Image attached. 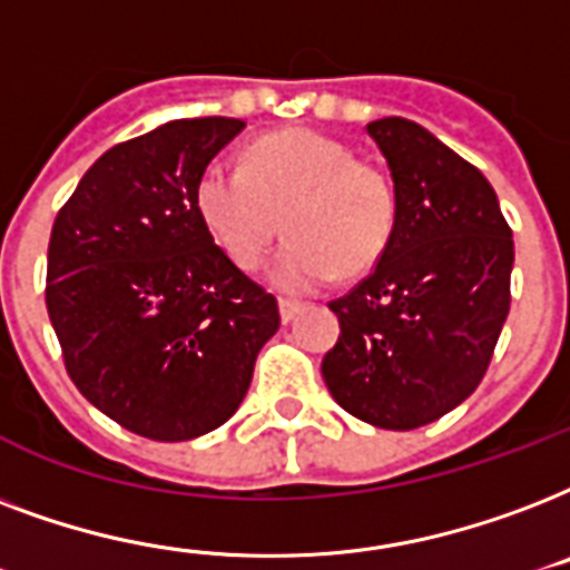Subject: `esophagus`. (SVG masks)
Masks as SVG:
<instances>
[{"label": "esophagus", "instance_id": "esophagus-1", "mask_svg": "<svg viewBox=\"0 0 570 570\" xmlns=\"http://www.w3.org/2000/svg\"><path fill=\"white\" fill-rule=\"evenodd\" d=\"M299 312H303V303H299V299H288V297L279 299V315L285 324H291V321H294Z\"/></svg>", "mask_w": 570, "mask_h": 570}]
</instances>
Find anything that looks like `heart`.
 Here are the masks:
<instances>
[{"label": "heart", "mask_w": 570, "mask_h": 570, "mask_svg": "<svg viewBox=\"0 0 570 570\" xmlns=\"http://www.w3.org/2000/svg\"><path fill=\"white\" fill-rule=\"evenodd\" d=\"M193 205L219 253L246 273L267 262L285 225L291 240L271 276L288 294L321 288L335 273L354 279L374 271L399 219L390 178L354 160L345 142L308 127L255 139L244 169L207 163Z\"/></svg>", "instance_id": "1"}]
</instances>
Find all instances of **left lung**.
<instances>
[{
  "label": "left lung",
  "instance_id": "obj_1",
  "mask_svg": "<svg viewBox=\"0 0 570 570\" xmlns=\"http://www.w3.org/2000/svg\"><path fill=\"white\" fill-rule=\"evenodd\" d=\"M365 130L399 219L381 264L330 299L342 333L321 374L351 416L413 431L482 383L509 315L514 240L488 178L425 127L381 118Z\"/></svg>",
  "mask_w": 570,
  "mask_h": 570
}]
</instances>
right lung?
Wrapping results in <instances>:
<instances>
[{"mask_svg": "<svg viewBox=\"0 0 570 570\" xmlns=\"http://www.w3.org/2000/svg\"><path fill=\"white\" fill-rule=\"evenodd\" d=\"M240 118H180L82 175L52 223L47 312L70 381L100 413L178 443L235 416L279 306L210 240L198 171Z\"/></svg>", "mask_w": 570, "mask_h": 570, "instance_id": "1", "label": "right lung"}]
</instances>
